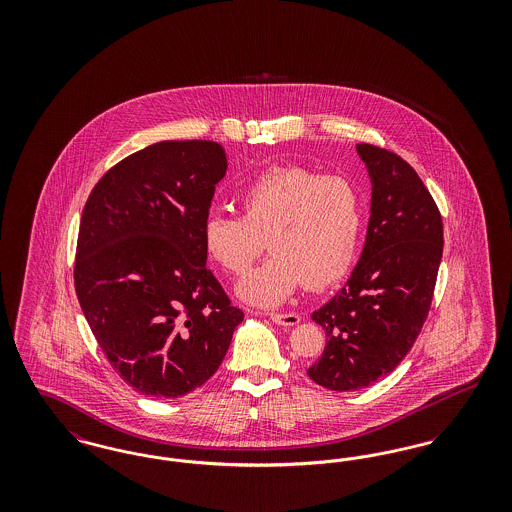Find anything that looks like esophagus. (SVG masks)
I'll return each instance as SVG.
<instances>
[{
    "instance_id": "34e87169",
    "label": "esophagus",
    "mask_w": 512,
    "mask_h": 512,
    "mask_svg": "<svg viewBox=\"0 0 512 512\" xmlns=\"http://www.w3.org/2000/svg\"><path fill=\"white\" fill-rule=\"evenodd\" d=\"M270 320L280 326H295V324H299L301 317L297 313H272Z\"/></svg>"
}]
</instances>
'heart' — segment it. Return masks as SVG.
<instances>
[{"label": "heart", "mask_w": 512, "mask_h": 512, "mask_svg": "<svg viewBox=\"0 0 512 512\" xmlns=\"http://www.w3.org/2000/svg\"><path fill=\"white\" fill-rule=\"evenodd\" d=\"M238 217L209 215L201 226L205 255L242 278L267 244L272 251L238 293L274 307L303 282L328 288L353 267L365 226L359 188L345 176L286 165L261 172L234 197Z\"/></svg>", "instance_id": "obj_1"}]
</instances>
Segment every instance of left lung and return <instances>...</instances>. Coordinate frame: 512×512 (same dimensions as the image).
<instances>
[{"instance_id":"left-lung-1","label":"left lung","mask_w":512,"mask_h":512,"mask_svg":"<svg viewBox=\"0 0 512 512\" xmlns=\"http://www.w3.org/2000/svg\"><path fill=\"white\" fill-rule=\"evenodd\" d=\"M372 182L366 242L351 278L313 320L326 347L307 370L332 391L363 390L388 376L411 351L428 317L443 222L434 197L399 155L359 144Z\"/></svg>"}]
</instances>
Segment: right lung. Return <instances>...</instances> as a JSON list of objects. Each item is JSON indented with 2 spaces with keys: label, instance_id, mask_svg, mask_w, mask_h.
<instances>
[{
  "label": "right lung",
  "instance_id": "1",
  "mask_svg": "<svg viewBox=\"0 0 512 512\" xmlns=\"http://www.w3.org/2000/svg\"><path fill=\"white\" fill-rule=\"evenodd\" d=\"M226 167L217 142H157L105 172L84 205L78 303L107 361L149 397L203 386L244 320L201 245Z\"/></svg>",
  "mask_w": 512,
  "mask_h": 512
}]
</instances>
